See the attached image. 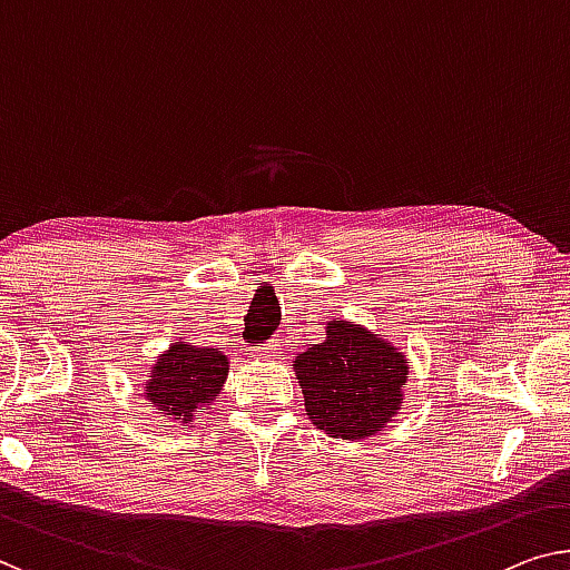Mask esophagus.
<instances>
[{
    "label": "esophagus",
    "mask_w": 570,
    "mask_h": 570,
    "mask_svg": "<svg viewBox=\"0 0 570 570\" xmlns=\"http://www.w3.org/2000/svg\"><path fill=\"white\" fill-rule=\"evenodd\" d=\"M278 351H282V345H278V343H266V345L256 347L253 355H256V358H271V355H276Z\"/></svg>",
    "instance_id": "1"
}]
</instances>
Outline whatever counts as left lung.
Listing matches in <instances>:
<instances>
[{"label":"left lung","mask_w":570,"mask_h":570,"mask_svg":"<svg viewBox=\"0 0 570 570\" xmlns=\"http://www.w3.org/2000/svg\"><path fill=\"white\" fill-rule=\"evenodd\" d=\"M292 366L307 417L330 438L376 435L404 404L410 358L358 322L330 320L325 340L296 353Z\"/></svg>","instance_id":"1"}]
</instances>
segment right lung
Wrapping results in <instances>:
<instances>
[{
  "label": "right lung",
  "instance_id": "1",
  "mask_svg": "<svg viewBox=\"0 0 570 570\" xmlns=\"http://www.w3.org/2000/svg\"><path fill=\"white\" fill-rule=\"evenodd\" d=\"M227 373L230 361L219 347H199L178 340L150 366L142 396L156 406L160 417L189 430L204 412L212 410Z\"/></svg>",
  "mask_w": 570,
  "mask_h": 570
}]
</instances>
